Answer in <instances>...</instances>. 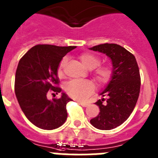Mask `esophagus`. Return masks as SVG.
Listing matches in <instances>:
<instances>
[{
    "instance_id": "obj_1",
    "label": "esophagus",
    "mask_w": 158,
    "mask_h": 158,
    "mask_svg": "<svg viewBox=\"0 0 158 158\" xmlns=\"http://www.w3.org/2000/svg\"><path fill=\"white\" fill-rule=\"evenodd\" d=\"M77 102L78 103L80 104L82 107H86V106H89V103H87V102H79V101H77Z\"/></svg>"
}]
</instances>
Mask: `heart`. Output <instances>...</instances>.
Returning <instances> with one entry per match:
<instances>
[{
    "instance_id": "heart-1",
    "label": "heart",
    "mask_w": 158,
    "mask_h": 158,
    "mask_svg": "<svg viewBox=\"0 0 158 158\" xmlns=\"http://www.w3.org/2000/svg\"><path fill=\"white\" fill-rule=\"evenodd\" d=\"M82 64L86 69L92 70L100 64L101 60L96 55L89 53V52H83L79 56ZM67 57H64L59 64L58 68V75H63V69L67 63ZM113 75V68L110 65H103L98 67L94 71V76L95 79L100 83L105 85L110 82ZM65 90L67 94L70 97L80 101H84L91 94L94 90V85L91 81H78L73 80L67 83L65 86Z\"/></svg>"
}]
</instances>
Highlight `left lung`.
Returning <instances> with one entry per match:
<instances>
[{"label": "left lung", "instance_id": "1", "mask_svg": "<svg viewBox=\"0 0 158 158\" xmlns=\"http://www.w3.org/2000/svg\"><path fill=\"white\" fill-rule=\"evenodd\" d=\"M106 54L112 62L113 75L100 94L107 99L95 102L100 113L90 120L99 130H111L121 125L134 110L140 92V74L132 53L117 44L105 43L89 48Z\"/></svg>", "mask_w": 158, "mask_h": 158}]
</instances>
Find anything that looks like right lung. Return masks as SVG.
<instances>
[{
  "mask_svg": "<svg viewBox=\"0 0 158 158\" xmlns=\"http://www.w3.org/2000/svg\"><path fill=\"white\" fill-rule=\"evenodd\" d=\"M76 46L37 45L24 54L15 72V93L21 109L28 120L39 128L52 130L60 127L68 117L66 105L72 101L65 93L49 100L47 94L62 89L58 68L64 56Z\"/></svg>",
  "mask_w": 158,
  "mask_h": 158,
  "instance_id": "obj_1",
  "label": "right lung"
}]
</instances>
